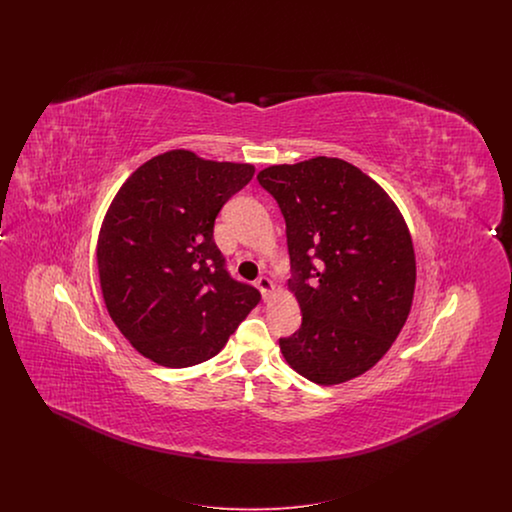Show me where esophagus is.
Instances as JSON below:
<instances>
[{
    "instance_id": "1",
    "label": "esophagus",
    "mask_w": 512,
    "mask_h": 512,
    "mask_svg": "<svg viewBox=\"0 0 512 512\" xmlns=\"http://www.w3.org/2000/svg\"><path fill=\"white\" fill-rule=\"evenodd\" d=\"M257 288L263 293L265 301H268V299L274 295V284H272V280H270L268 276H261V278L257 280Z\"/></svg>"
}]
</instances>
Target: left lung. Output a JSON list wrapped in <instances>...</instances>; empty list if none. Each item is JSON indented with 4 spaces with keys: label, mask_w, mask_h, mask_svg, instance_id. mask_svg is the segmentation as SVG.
Segmentation results:
<instances>
[{
    "label": "left lung",
    "mask_w": 512,
    "mask_h": 512,
    "mask_svg": "<svg viewBox=\"0 0 512 512\" xmlns=\"http://www.w3.org/2000/svg\"><path fill=\"white\" fill-rule=\"evenodd\" d=\"M286 219L301 328L280 338L303 378L336 386L376 365L413 305L416 259L401 211L370 176L336 157L257 174Z\"/></svg>",
    "instance_id": "left-lung-1"
}]
</instances>
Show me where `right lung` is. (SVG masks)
Listing matches in <instances>:
<instances>
[{"instance_id":"add662e5","label":"right lung","mask_w":512,"mask_h":512,"mask_svg":"<svg viewBox=\"0 0 512 512\" xmlns=\"http://www.w3.org/2000/svg\"><path fill=\"white\" fill-rule=\"evenodd\" d=\"M253 174L249 163L172 149L113 197L99 230V286L109 317L149 361L186 368L215 357L259 303L213 240L222 205Z\"/></svg>"}]
</instances>
